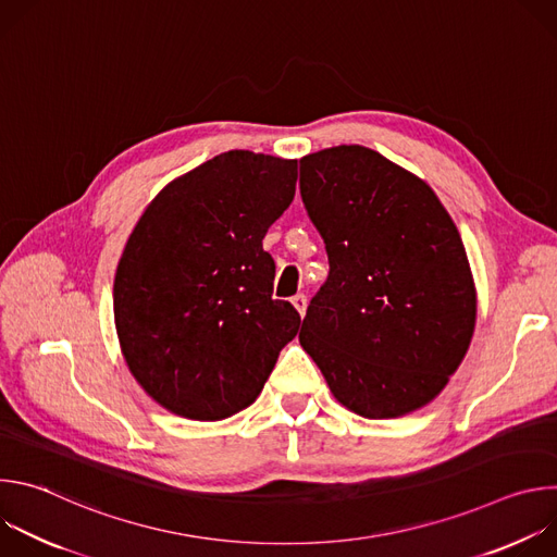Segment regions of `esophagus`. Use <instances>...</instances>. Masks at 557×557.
I'll return each mask as SVG.
<instances>
[{
    "label": "esophagus",
    "instance_id": "1",
    "mask_svg": "<svg viewBox=\"0 0 557 557\" xmlns=\"http://www.w3.org/2000/svg\"><path fill=\"white\" fill-rule=\"evenodd\" d=\"M290 304L297 308V312L304 317V312H306V295H295V297H290Z\"/></svg>",
    "mask_w": 557,
    "mask_h": 557
}]
</instances>
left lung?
<instances>
[{
	"mask_svg": "<svg viewBox=\"0 0 557 557\" xmlns=\"http://www.w3.org/2000/svg\"><path fill=\"white\" fill-rule=\"evenodd\" d=\"M299 189L331 262L301 322V348L363 419L428 406L475 329L479 301L454 220L425 181L363 145L304 156Z\"/></svg>",
	"mask_w": 557,
	"mask_h": 557,
	"instance_id": "1",
	"label": "left lung"
}]
</instances>
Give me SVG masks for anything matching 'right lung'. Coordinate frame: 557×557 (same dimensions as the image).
I'll return each instance as SVG.
<instances>
[{"instance_id": "right-lung-1", "label": "right lung", "mask_w": 557, "mask_h": 557, "mask_svg": "<svg viewBox=\"0 0 557 557\" xmlns=\"http://www.w3.org/2000/svg\"><path fill=\"white\" fill-rule=\"evenodd\" d=\"M295 183L297 161L231 149L165 185L136 222L114 324L132 376L172 414L222 421L249 408L297 335L262 249Z\"/></svg>"}]
</instances>
